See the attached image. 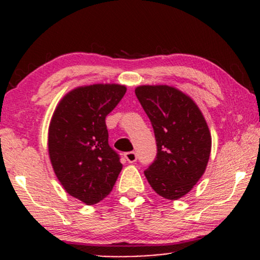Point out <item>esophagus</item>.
Instances as JSON below:
<instances>
[{
  "label": "esophagus",
  "instance_id": "obj_1",
  "mask_svg": "<svg viewBox=\"0 0 260 260\" xmlns=\"http://www.w3.org/2000/svg\"><path fill=\"white\" fill-rule=\"evenodd\" d=\"M124 159H126L129 164H133L137 161V154L134 151H128V153L124 154Z\"/></svg>",
  "mask_w": 260,
  "mask_h": 260
}]
</instances>
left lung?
I'll return each mask as SVG.
<instances>
[{"instance_id":"8db88e82","label":"left lung","mask_w":260,"mask_h":260,"mask_svg":"<svg viewBox=\"0 0 260 260\" xmlns=\"http://www.w3.org/2000/svg\"><path fill=\"white\" fill-rule=\"evenodd\" d=\"M140 105L153 126L156 159L144 175L160 197L177 201L186 196L207 169L211 136L197 104L170 85L136 88Z\"/></svg>"}]
</instances>
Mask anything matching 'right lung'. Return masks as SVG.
<instances>
[{
	"instance_id": "obj_1",
	"label": "right lung",
	"mask_w": 260,
	"mask_h": 260,
	"mask_svg": "<svg viewBox=\"0 0 260 260\" xmlns=\"http://www.w3.org/2000/svg\"><path fill=\"white\" fill-rule=\"evenodd\" d=\"M126 90L120 84L78 86L62 98L50 122L47 147L56 177L86 205L109 196L122 170L105 118Z\"/></svg>"
}]
</instances>
